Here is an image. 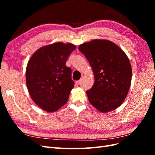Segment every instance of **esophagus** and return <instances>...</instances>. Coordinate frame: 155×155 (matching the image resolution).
I'll return each instance as SVG.
<instances>
[{
    "label": "esophagus",
    "mask_w": 155,
    "mask_h": 155,
    "mask_svg": "<svg viewBox=\"0 0 155 155\" xmlns=\"http://www.w3.org/2000/svg\"><path fill=\"white\" fill-rule=\"evenodd\" d=\"M81 81V79H79V80H78V81H76V85H79V84H80Z\"/></svg>",
    "instance_id": "obj_1"
}]
</instances>
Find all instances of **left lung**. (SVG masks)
Returning <instances> with one entry per match:
<instances>
[{
    "instance_id": "obj_1",
    "label": "left lung",
    "mask_w": 155,
    "mask_h": 155,
    "mask_svg": "<svg viewBox=\"0 0 155 155\" xmlns=\"http://www.w3.org/2000/svg\"><path fill=\"white\" fill-rule=\"evenodd\" d=\"M78 48L94 75V84L86 92L90 104L105 113L115 110L123 104L130 86L132 68L128 57L109 40L94 39Z\"/></svg>"
}]
</instances>
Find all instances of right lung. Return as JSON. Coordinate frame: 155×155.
<instances>
[{
	"label": "right lung",
	"mask_w": 155,
	"mask_h": 155,
	"mask_svg": "<svg viewBox=\"0 0 155 155\" xmlns=\"http://www.w3.org/2000/svg\"><path fill=\"white\" fill-rule=\"evenodd\" d=\"M76 48L73 44L62 42L42 46L27 64L28 91L33 101L46 112L57 111L68 100L74 82L72 70L65 64Z\"/></svg>",
	"instance_id": "obj_1"
}]
</instances>
